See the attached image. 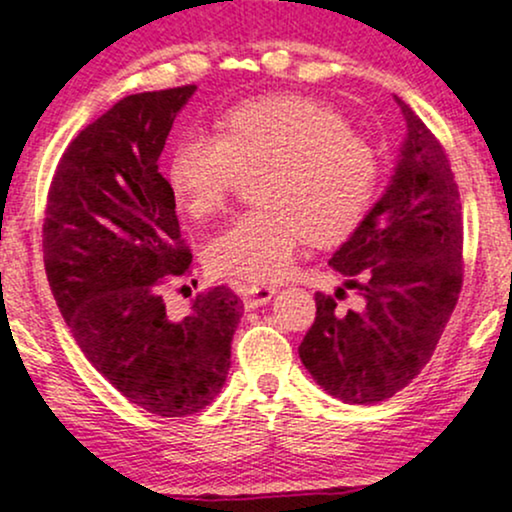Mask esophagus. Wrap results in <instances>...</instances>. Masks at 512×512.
Returning a JSON list of instances; mask_svg holds the SVG:
<instances>
[{
  "label": "esophagus",
  "mask_w": 512,
  "mask_h": 512,
  "mask_svg": "<svg viewBox=\"0 0 512 512\" xmlns=\"http://www.w3.org/2000/svg\"><path fill=\"white\" fill-rule=\"evenodd\" d=\"M274 293H276L274 286L248 284L243 289V301H245V305H250V308H255V305H264V303L272 301Z\"/></svg>",
  "instance_id": "34e87169"
}]
</instances>
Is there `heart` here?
Wrapping results in <instances>:
<instances>
[{
	"mask_svg": "<svg viewBox=\"0 0 512 512\" xmlns=\"http://www.w3.org/2000/svg\"><path fill=\"white\" fill-rule=\"evenodd\" d=\"M260 207L211 240L216 272L281 279L308 243H334L361 221L378 178L373 149L332 110L303 96H267L221 120V137L187 132L173 146L168 182L187 214L211 216L243 175H257Z\"/></svg>",
	"mask_w": 512,
	"mask_h": 512,
	"instance_id": "obj_1",
	"label": "heart"
}]
</instances>
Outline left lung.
Here are the masks:
<instances>
[{
  "mask_svg": "<svg viewBox=\"0 0 512 512\" xmlns=\"http://www.w3.org/2000/svg\"><path fill=\"white\" fill-rule=\"evenodd\" d=\"M407 139L385 195L332 255L358 310L315 293L298 346L320 387L346 404H378L431 361L462 289V204L443 146L402 98ZM344 289H337V298Z\"/></svg>",
  "mask_w": 512,
  "mask_h": 512,
  "instance_id": "1",
  "label": "left lung"
}]
</instances>
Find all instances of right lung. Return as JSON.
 Here are the masks:
<instances>
[{
	"mask_svg": "<svg viewBox=\"0 0 512 512\" xmlns=\"http://www.w3.org/2000/svg\"><path fill=\"white\" fill-rule=\"evenodd\" d=\"M197 86L117 101L72 139L43 223L57 308L91 366L158 416L209 407L226 383L243 303L228 286L199 293L180 320L163 286L190 274L175 195L158 170L173 120Z\"/></svg>",
	"mask_w": 512,
	"mask_h": 512,
	"instance_id": "1",
	"label": "right lung"
}]
</instances>
